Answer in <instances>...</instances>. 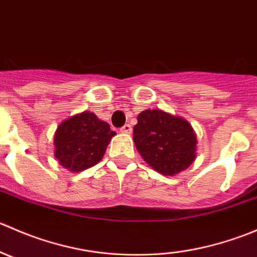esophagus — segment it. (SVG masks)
Wrapping results in <instances>:
<instances>
[{"label": "esophagus", "mask_w": 257, "mask_h": 257, "mask_svg": "<svg viewBox=\"0 0 257 257\" xmlns=\"http://www.w3.org/2000/svg\"><path fill=\"white\" fill-rule=\"evenodd\" d=\"M132 131H133V129H132V125H131V124H125V125H124L123 128L120 129L121 133H124V134H131V133H132Z\"/></svg>", "instance_id": "obj_1"}]
</instances>
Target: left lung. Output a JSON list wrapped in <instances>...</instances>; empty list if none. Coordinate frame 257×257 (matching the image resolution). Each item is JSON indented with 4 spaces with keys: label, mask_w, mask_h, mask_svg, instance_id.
Segmentation results:
<instances>
[{
    "label": "left lung",
    "mask_w": 257,
    "mask_h": 257,
    "mask_svg": "<svg viewBox=\"0 0 257 257\" xmlns=\"http://www.w3.org/2000/svg\"><path fill=\"white\" fill-rule=\"evenodd\" d=\"M137 119L133 141L148 165L173 177L193 164L198 138L188 120L162 109H145Z\"/></svg>",
    "instance_id": "1"
}]
</instances>
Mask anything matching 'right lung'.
Returning a JSON list of instances; mask_svg holds the SVG:
<instances>
[{"label":"right lung","instance_id":"obj_1","mask_svg":"<svg viewBox=\"0 0 257 257\" xmlns=\"http://www.w3.org/2000/svg\"><path fill=\"white\" fill-rule=\"evenodd\" d=\"M115 134L109 124L89 110L74 114L57 126L54 157L68 172H83L102 160Z\"/></svg>","mask_w":257,"mask_h":257}]
</instances>
